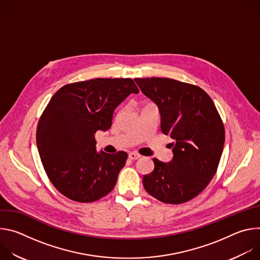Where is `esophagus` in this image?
Returning a JSON list of instances; mask_svg holds the SVG:
<instances>
[{
  "label": "esophagus",
  "instance_id": "1",
  "mask_svg": "<svg viewBox=\"0 0 260 260\" xmlns=\"http://www.w3.org/2000/svg\"><path fill=\"white\" fill-rule=\"evenodd\" d=\"M140 157H141V155H140V154H138V153H136V152H131V153L128 154V158H129V159H132V160L139 159Z\"/></svg>",
  "mask_w": 260,
  "mask_h": 260
}]
</instances>
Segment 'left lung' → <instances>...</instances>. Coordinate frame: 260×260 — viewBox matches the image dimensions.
Instances as JSON below:
<instances>
[{
	"mask_svg": "<svg viewBox=\"0 0 260 260\" xmlns=\"http://www.w3.org/2000/svg\"><path fill=\"white\" fill-rule=\"evenodd\" d=\"M142 92L159 108L161 132L174 143L173 160L153 158L143 177L146 191L172 205L199 196L217 172L225 141L224 124L210 95L201 87L170 78H136Z\"/></svg>",
	"mask_w": 260,
	"mask_h": 260,
	"instance_id": "obj_1",
	"label": "left lung"
}]
</instances>
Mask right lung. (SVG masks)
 Segmentation results:
<instances>
[{
  "label": "right lung",
  "mask_w": 260,
  "mask_h": 260,
  "mask_svg": "<svg viewBox=\"0 0 260 260\" xmlns=\"http://www.w3.org/2000/svg\"><path fill=\"white\" fill-rule=\"evenodd\" d=\"M139 88L131 78H96L60 87L37 127V147L47 177L66 198L92 203L117 182L127 153L95 151V133L112 124L114 109Z\"/></svg>",
  "instance_id": "right-lung-1"
}]
</instances>
